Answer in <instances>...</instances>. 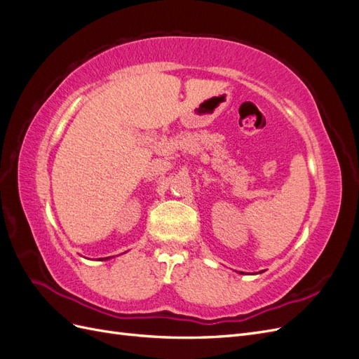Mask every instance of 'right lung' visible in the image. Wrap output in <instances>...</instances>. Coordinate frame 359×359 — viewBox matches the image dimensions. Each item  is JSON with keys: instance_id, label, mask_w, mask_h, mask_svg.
I'll list each match as a JSON object with an SVG mask.
<instances>
[{"instance_id": "obj_1", "label": "right lung", "mask_w": 359, "mask_h": 359, "mask_svg": "<svg viewBox=\"0 0 359 359\" xmlns=\"http://www.w3.org/2000/svg\"><path fill=\"white\" fill-rule=\"evenodd\" d=\"M106 259H109V257H106Z\"/></svg>"}]
</instances>
